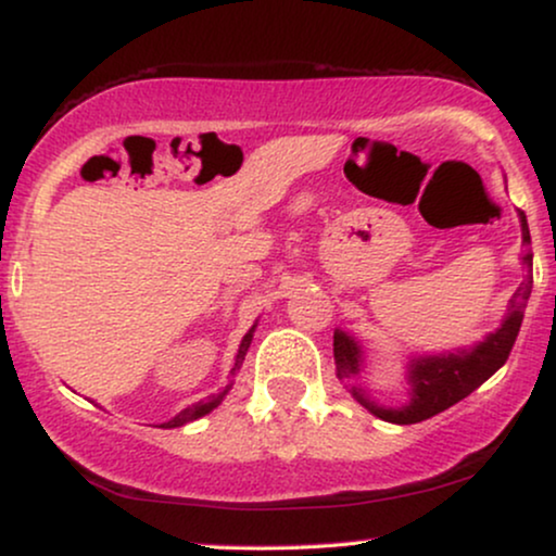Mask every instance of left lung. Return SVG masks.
Wrapping results in <instances>:
<instances>
[{
  "label": "left lung",
  "mask_w": 556,
  "mask_h": 556,
  "mask_svg": "<svg viewBox=\"0 0 556 556\" xmlns=\"http://www.w3.org/2000/svg\"><path fill=\"white\" fill-rule=\"evenodd\" d=\"M520 239L523 244H531L529 222L523 211H518ZM526 276L508 301V314L500 321L497 330L484 334L479 342L471 345L454 348V351L441 353H409L404 361V381H407V402L389 407L381 404L368 392L366 383H361L363 371L368 366L366 345L345 330H334V368L342 381H348L353 400L363 404L368 413L379 420L394 425H413L433 417L443 409L454 407L464 396H469L477 387H482L497 368L505 366L513 351V342L518 338L520 321H523L526 304H529L533 289V252L526 250L520 257Z\"/></svg>",
  "instance_id": "1"
}]
</instances>
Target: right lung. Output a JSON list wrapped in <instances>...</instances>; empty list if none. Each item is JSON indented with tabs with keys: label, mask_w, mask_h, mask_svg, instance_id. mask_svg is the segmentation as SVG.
Returning a JSON list of instances; mask_svg holds the SVG:
<instances>
[{
	"label": "right lung",
	"mask_w": 556,
	"mask_h": 556,
	"mask_svg": "<svg viewBox=\"0 0 556 556\" xmlns=\"http://www.w3.org/2000/svg\"><path fill=\"white\" fill-rule=\"evenodd\" d=\"M255 330H257V319H255V325L250 327V330H247V334L242 338V342H239V348H237V355H235V366H231V379H229V383H226V387L222 389V392L218 394H211L208 400H203V402H195V404H190V407H185V409H180V413H177L175 417H169L167 422H160V428H180V425H188V422H193V420H198V417H203V415H208V413H214V409L218 407V404L224 402V396L229 394V389L235 387V376L239 374V368H242V363H244V355H247V351H250V345H252V338H255Z\"/></svg>",
	"instance_id": "obj_1"
}]
</instances>
